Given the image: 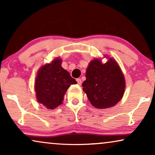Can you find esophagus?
<instances>
[{
	"mask_svg": "<svg viewBox=\"0 0 155 155\" xmlns=\"http://www.w3.org/2000/svg\"><path fill=\"white\" fill-rule=\"evenodd\" d=\"M76 81H77L78 84H79V85H81V84H82V80L80 79V78H78V79L76 80Z\"/></svg>",
	"mask_w": 155,
	"mask_h": 155,
	"instance_id": "1",
	"label": "esophagus"
}]
</instances>
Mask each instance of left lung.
Returning a JSON list of instances; mask_svg holds the SVG:
<instances>
[{"label":"left lung","instance_id":"8db88e82","mask_svg":"<svg viewBox=\"0 0 155 155\" xmlns=\"http://www.w3.org/2000/svg\"><path fill=\"white\" fill-rule=\"evenodd\" d=\"M83 91L92 106L107 109L115 106L124 94L125 79L121 70L114 59L105 64L98 59L91 61L86 71Z\"/></svg>","mask_w":155,"mask_h":155}]
</instances>
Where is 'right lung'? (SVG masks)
Masks as SVG:
<instances>
[{"label": "right lung", "mask_w": 155, "mask_h": 155, "mask_svg": "<svg viewBox=\"0 0 155 155\" xmlns=\"http://www.w3.org/2000/svg\"><path fill=\"white\" fill-rule=\"evenodd\" d=\"M77 83L70 73L61 67V60L55 59L42 66L38 72L35 92L38 102L49 109L61 104L63 96L71 84Z\"/></svg>", "instance_id": "add662e5"}]
</instances>
